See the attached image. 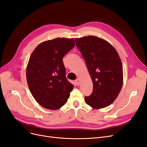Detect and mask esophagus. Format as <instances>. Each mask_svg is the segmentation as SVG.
Wrapping results in <instances>:
<instances>
[{"instance_id":"34e87169","label":"esophagus","mask_w":147,"mask_h":147,"mask_svg":"<svg viewBox=\"0 0 147 147\" xmlns=\"http://www.w3.org/2000/svg\"><path fill=\"white\" fill-rule=\"evenodd\" d=\"M80 82V78H77L76 80H75V83H76L77 85H79Z\"/></svg>"}]
</instances>
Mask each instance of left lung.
<instances>
[{
	"mask_svg": "<svg viewBox=\"0 0 147 147\" xmlns=\"http://www.w3.org/2000/svg\"><path fill=\"white\" fill-rule=\"evenodd\" d=\"M93 83V91L84 97L92 108H105L112 104L121 90L123 72L121 61L115 48L96 36L75 38Z\"/></svg>",
	"mask_w": 147,
	"mask_h": 147,
	"instance_id": "obj_1",
	"label": "left lung"
}]
</instances>
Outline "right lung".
<instances>
[{
  "label": "right lung",
  "instance_id": "obj_1",
  "mask_svg": "<svg viewBox=\"0 0 147 147\" xmlns=\"http://www.w3.org/2000/svg\"><path fill=\"white\" fill-rule=\"evenodd\" d=\"M75 46L74 38H56L35 48L26 67L31 94L43 107L57 110L65 105L74 85L65 77L63 58Z\"/></svg>",
  "mask_w": 147,
  "mask_h": 147
}]
</instances>
